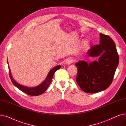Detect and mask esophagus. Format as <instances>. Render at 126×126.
<instances>
[{"label": "esophagus", "mask_w": 126, "mask_h": 126, "mask_svg": "<svg viewBox=\"0 0 126 126\" xmlns=\"http://www.w3.org/2000/svg\"><path fill=\"white\" fill-rule=\"evenodd\" d=\"M73 62H74V60H72V59H71V58H68V59H67L66 60L65 63L66 64L69 65V64H70L71 63H73Z\"/></svg>", "instance_id": "34e87169"}]
</instances>
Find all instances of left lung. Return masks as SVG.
Listing matches in <instances>:
<instances>
[{"instance_id": "obj_1", "label": "left lung", "mask_w": 126, "mask_h": 126, "mask_svg": "<svg viewBox=\"0 0 126 126\" xmlns=\"http://www.w3.org/2000/svg\"><path fill=\"white\" fill-rule=\"evenodd\" d=\"M100 43L91 46L87 54L92 57L100 56L98 61L88 64L80 61L76 81L81 89L94 94L109 87L113 81L119 63V57L114 41L109 36L100 34Z\"/></svg>"}]
</instances>
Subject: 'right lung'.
<instances>
[{
	"label": "right lung",
	"instance_id": "obj_1",
	"mask_svg": "<svg viewBox=\"0 0 126 126\" xmlns=\"http://www.w3.org/2000/svg\"><path fill=\"white\" fill-rule=\"evenodd\" d=\"M61 67V65H58L57 66L51 69L49 72L47 77H46L45 80L41 84L39 85L38 86L36 87H33V88L25 87V86H22L20 84H18L14 80V79H13L10 68H9V72L10 78L11 79V80L12 83L14 84L17 88H18L19 90H20L22 92H24V93L26 94H29L30 95L37 96V95L42 94L46 90H47V89L49 87V86L51 82L52 77L54 76L55 72L56 71V70H57L59 68H60Z\"/></svg>",
	"mask_w": 126,
	"mask_h": 126
}]
</instances>
